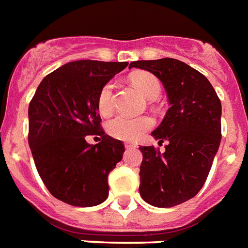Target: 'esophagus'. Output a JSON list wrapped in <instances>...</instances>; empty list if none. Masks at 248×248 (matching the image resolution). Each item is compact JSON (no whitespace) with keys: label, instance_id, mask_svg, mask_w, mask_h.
<instances>
[{"label":"esophagus","instance_id":"34e87169","mask_svg":"<svg viewBox=\"0 0 248 248\" xmlns=\"http://www.w3.org/2000/svg\"><path fill=\"white\" fill-rule=\"evenodd\" d=\"M124 146H125V148H131V147H135L136 144L132 143V141H125V143H124Z\"/></svg>","mask_w":248,"mask_h":248}]
</instances>
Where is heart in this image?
<instances>
[{"instance_id":"1","label":"heart","mask_w":248,"mask_h":248,"mask_svg":"<svg viewBox=\"0 0 248 248\" xmlns=\"http://www.w3.org/2000/svg\"><path fill=\"white\" fill-rule=\"evenodd\" d=\"M129 81L135 88L148 98H155L162 90L159 79L150 71H136L131 74ZM97 108L98 112L107 117L113 112L114 94L113 83L107 82L98 92L97 95ZM154 125V120L150 116L128 117V116H116L107 124L108 134L119 140H135Z\"/></svg>"}]
</instances>
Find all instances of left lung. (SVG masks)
I'll use <instances>...</instances> for the list:
<instances>
[{
	"mask_svg": "<svg viewBox=\"0 0 248 248\" xmlns=\"http://www.w3.org/2000/svg\"><path fill=\"white\" fill-rule=\"evenodd\" d=\"M156 75L166 89L170 108L153 132L166 151L140 146L141 199L150 205L171 208L193 199L205 184L221 140V102L200 71L173 58L136 61Z\"/></svg>",
	"mask_w": 248,
	"mask_h": 248,
	"instance_id": "1",
	"label": "left lung"
}]
</instances>
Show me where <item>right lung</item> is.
<instances>
[{"mask_svg": "<svg viewBox=\"0 0 248 248\" xmlns=\"http://www.w3.org/2000/svg\"><path fill=\"white\" fill-rule=\"evenodd\" d=\"M127 66L70 62L44 77L31 100L28 143L37 173L48 192L69 205L94 206L108 199V175L125 148L102 129L97 95ZM88 134L100 136V143L89 145Z\"/></svg>", "mask_w": 248, "mask_h": 248, "instance_id": "1", "label": "right lung"}]
</instances>
